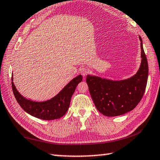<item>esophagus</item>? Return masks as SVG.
Here are the masks:
<instances>
[{"label": "esophagus", "instance_id": "obj_1", "mask_svg": "<svg viewBox=\"0 0 160 160\" xmlns=\"http://www.w3.org/2000/svg\"><path fill=\"white\" fill-rule=\"evenodd\" d=\"M80 72H81V74H82L84 77H85V75L89 72V69L87 68L82 67V68L80 69Z\"/></svg>", "mask_w": 160, "mask_h": 160}]
</instances>
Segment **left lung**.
<instances>
[{
	"label": "left lung",
	"instance_id": "1",
	"mask_svg": "<svg viewBox=\"0 0 160 160\" xmlns=\"http://www.w3.org/2000/svg\"><path fill=\"white\" fill-rule=\"evenodd\" d=\"M140 40L141 63L132 77L113 80L96 75H88L90 95L97 109L107 116H117L132 111L138 104L144 94L148 78V64L142 41Z\"/></svg>",
	"mask_w": 160,
	"mask_h": 160
}]
</instances>
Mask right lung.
Instances as JSON below:
<instances>
[{
	"instance_id": "1",
	"label": "right lung",
	"mask_w": 160,
	"mask_h": 160,
	"mask_svg": "<svg viewBox=\"0 0 160 160\" xmlns=\"http://www.w3.org/2000/svg\"><path fill=\"white\" fill-rule=\"evenodd\" d=\"M82 80V75H78L70 80L56 96L44 102L33 101L22 95L16 89L12 75V88L18 104L27 113L42 120H54L66 114L75 88Z\"/></svg>"
}]
</instances>
